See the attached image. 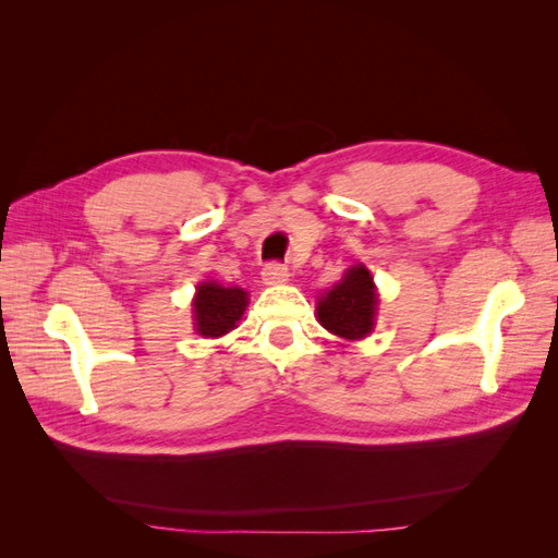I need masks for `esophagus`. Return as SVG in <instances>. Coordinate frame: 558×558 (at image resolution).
<instances>
[{
    "label": "esophagus",
    "instance_id": "obj_1",
    "mask_svg": "<svg viewBox=\"0 0 558 558\" xmlns=\"http://www.w3.org/2000/svg\"><path fill=\"white\" fill-rule=\"evenodd\" d=\"M289 269H286L281 263H267L263 267V283L267 286H279L289 281Z\"/></svg>",
    "mask_w": 558,
    "mask_h": 558
}]
</instances>
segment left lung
I'll list each match as a JSON object with an SVG mask.
<instances>
[{
    "label": "left lung",
    "mask_w": 558,
    "mask_h": 558,
    "mask_svg": "<svg viewBox=\"0 0 558 558\" xmlns=\"http://www.w3.org/2000/svg\"><path fill=\"white\" fill-rule=\"evenodd\" d=\"M375 279L365 265H351L340 283L316 302L318 324L344 340H363L375 328L377 316Z\"/></svg>",
    "instance_id": "left-lung-1"
}]
</instances>
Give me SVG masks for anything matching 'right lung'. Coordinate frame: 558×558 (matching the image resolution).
<instances>
[{
    "instance_id": "1",
    "label": "right lung",
    "mask_w": 558,
    "mask_h": 558,
    "mask_svg": "<svg viewBox=\"0 0 558 558\" xmlns=\"http://www.w3.org/2000/svg\"><path fill=\"white\" fill-rule=\"evenodd\" d=\"M248 305V293L238 286H221L216 281H202L193 298L195 332L202 337H221L238 328Z\"/></svg>"
}]
</instances>
